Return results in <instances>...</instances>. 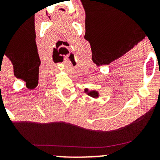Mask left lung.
Listing matches in <instances>:
<instances>
[{"instance_id": "8db88e82", "label": "left lung", "mask_w": 160, "mask_h": 160, "mask_svg": "<svg viewBox=\"0 0 160 160\" xmlns=\"http://www.w3.org/2000/svg\"><path fill=\"white\" fill-rule=\"evenodd\" d=\"M85 92L87 93L88 95H90L91 97H92V98H98V92L97 91H95V90H92V91H89V89H85Z\"/></svg>"}]
</instances>
